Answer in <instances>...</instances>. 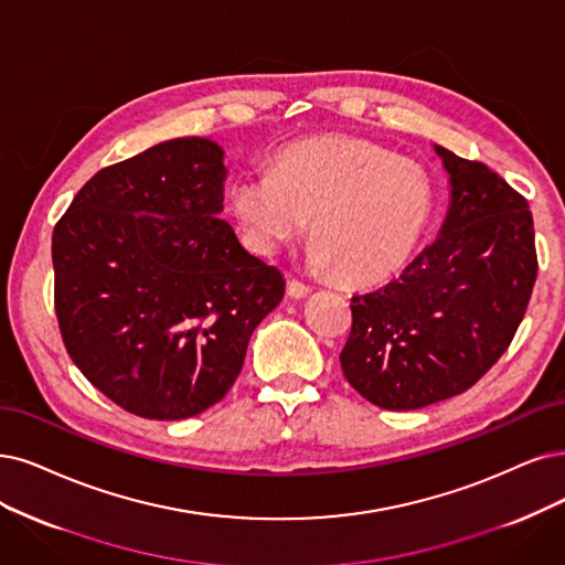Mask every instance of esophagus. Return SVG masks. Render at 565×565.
<instances>
[{"instance_id":"obj_1","label":"esophagus","mask_w":565,"mask_h":565,"mask_svg":"<svg viewBox=\"0 0 565 565\" xmlns=\"http://www.w3.org/2000/svg\"><path fill=\"white\" fill-rule=\"evenodd\" d=\"M311 294V286L300 279H288V296L290 298H305Z\"/></svg>"}]
</instances>
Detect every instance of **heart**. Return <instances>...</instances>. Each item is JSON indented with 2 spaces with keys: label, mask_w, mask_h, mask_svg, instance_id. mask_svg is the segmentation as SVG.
I'll return each mask as SVG.
<instances>
[{
  "label": "heart",
  "mask_w": 565,
  "mask_h": 565,
  "mask_svg": "<svg viewBox=\"0 0 565 565\" xmlns=\"http://www.w3.org/2000/svg\"><path fill=\"white\" fill-rule=\"evenodd\" d=\"M233 209L260 254L300 237L311 218L315 265L372 284L414 254L433 212V185L414 160L367 139L326 135L288 146L271 170L244 172Z\"/></svg>",
  "instance_id": "obj_1"
}]
</instances>
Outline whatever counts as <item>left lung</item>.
<instances>
[{"label": "left lung", "instance_id": "8db88e82", "mask_svg": "<svg viewBox=\"0 0 565 565\" xmlns=\"http://www.w3.org/2000/svg\"><path fill=\"white\" fill-rule=\"evenodd\" d=\"M451 183L437 239L401 277L351 298L347 382L384 409L468 391L508 351L537 277L526 198L484 162L435 146Z\"/></svg>", "mask_w": 565, "mask_h": 565}]
</instances>
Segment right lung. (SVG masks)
<instances>
[{"label": "right lung", "instance_id": "right-lung-1", "mask_svg": "<svg viewBox=\"0 0 565 565\" xmlns=\"http://www.w3.org/2000/svg\"><path fill=\"white\" fill-rule=\"evenodd\" d=\"M223 149L179 137L99 170L53 230L62 342L97 391L177 422L235 384L284 275L223 218Z\"/></svg>", "mask_w": 565, "mask_h": 565}]
</instances>
